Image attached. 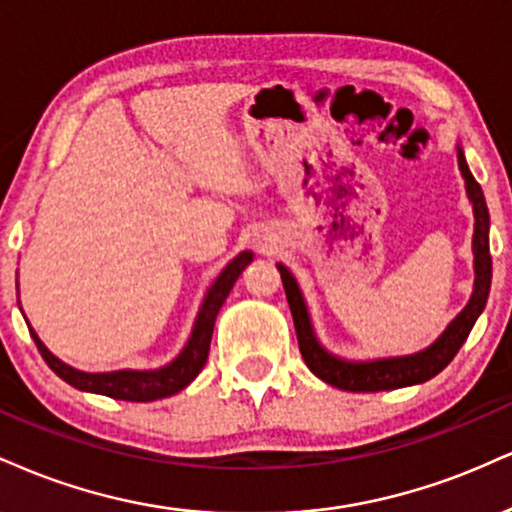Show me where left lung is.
<instances>
[{
	"label": "left lung",
	"mask_w": 512,
	"mask_h": 512,
	"mask_svg": "<svg viewBox=\"0 0 512 512\" xmlns=\"http://www.w3.org/2000/svg\"><path fill=\"white\" fill-rule=\"evenodd\" d=\"M458 166L460 174L465 178L467 197L472 202L474 212V236H472V252H474V291L470 303L465 310L446 326V331L436 338L429 348L420 350L415 355L405 357H384V360H367V362H350L341 357L331 355L322 343L317 341L315 329H312L310 312H307L305 298L300 293L298 281L288 272L283 264H276L281 272L283 288H286L288 305L298 334V346L303 353L305 365L310 372L326 384L336 386L341 391L350 393H374V391H391L403 389V386L422 384L441 372L448 362L453 360L460 346L470 336L474 322L482 315L486 298L491 288V255H489V209L482 193V186L474 181L470 166L465 162L463 150L458 147Z\"/></svg>",
	"instance_id": "1"
}]
</instances>
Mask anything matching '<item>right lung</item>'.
Masks as SVG:
<instances>
[{
  "instance_id": "add662e5",
  "label": "right lung",
  "mask_w": 512,
  "mask_h": 512,
  "mask_svg": "<svg viewBox=\"0 0 512 512\" xmlns=\"http://www.w3.org/2000/svg\"><path fill=\"white\" fill-rule=\"evenodd\" d=\"M250 262L252 252L245 250L221 269L217 281L209 286L205 300H202L200 312H197L195 317L193 334H190L186 348H183L181 355H178L174 362H169L166 367L119 369V372H80V369L66 365L59 357L49 353L47 346L40 341L33 329H30V336H33L35 346H38L40 355L45 357L47 365L52 367V372L64 379L66 384H71L73 389L100 393V396H109L116 400H131V403H150V400L174 396V393L186 389L190 381L202 372V367H205L209 343H212L214 322H217L221 305H224L226 295L231 293L233 283H236L240 272H243Z\"/></svg>"
}]
</instances>
